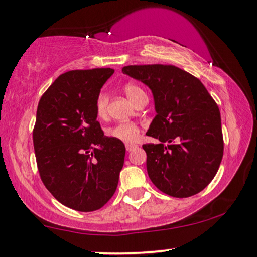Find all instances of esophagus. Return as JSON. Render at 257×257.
Segmentation results:
<instances>
[{
    "instance_id": "obj_1",
    "label": "esophagus",
    "mask_w": 257,
    "mask_h": 257,
    "mask_svg": "<svg viewBox=\"0 0 257 257\" xmlns=\"http://www.w3.org/2000/svg\"><path fill=\"white\" fill-rule=\"evenodd\" d=\"M136 148H139V147H137L136 144H125V149H127V151H128V152L133 151V150H135Z\"/></svg>"
}]
</instances>
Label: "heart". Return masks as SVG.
<instances>
[{"label":"heart","mask_w":257,"mask_h":257,"mask_svg":"<svg viewBox=\"0 0 257 257\" xmlns=\"http://www.w3.org/2000/svg\"><path fill=\"white\" fill-rule=\"evenodd\" d=\"M124 93L129 100L134 102L144 92L135 84H127L124 86ZM107 105H108V95L105 92H101L98 95L97 102H95V109H97V114L100 117L106 115ZM108 135L115 140L125 142V143H134L140 137V127L133 122H120L108 130Z\"/></svg>","instance_id":"obj_1"}]
</instances>
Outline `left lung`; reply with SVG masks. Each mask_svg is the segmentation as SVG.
Listing matches in <instances>:
<instances>
[{"label": "left lung", "mask_w": 257, "mask_h": 257, "mask_svg": "<svg viewBox=\"0 0 257 257\" xmlns=\"http://www.w3.org/2000/svg\"><path fill=\"white\" fill-rule=\"evenodd\" d=\"M122 72L150 87L157 115L144 144L149 178L160 191L189 197L205 188L223 159L219 108L195 76L171 64L127 66Z\"/></svg>", "instance_id": "left-lung-1"}]
</instances>
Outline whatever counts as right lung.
<instances>
[{
    "instance_id": "add662e5",
    "label": "right lung",
    "mask_w": 257,
    "mask_h": 257,
    "mask_svg": "<svg viewBox=\"0 0 257 257\" xmlns=\"http://www.w3.org/2000/svg\"><path fill=\"white\" fill-rule=\"evenodd\" d=\"M114 70L95 68L59 76L41 95L33 147L41 181L76 211L100 209L115 193L125 148L104 135L95 102Z\"/></svg>"
}]
</instances>
